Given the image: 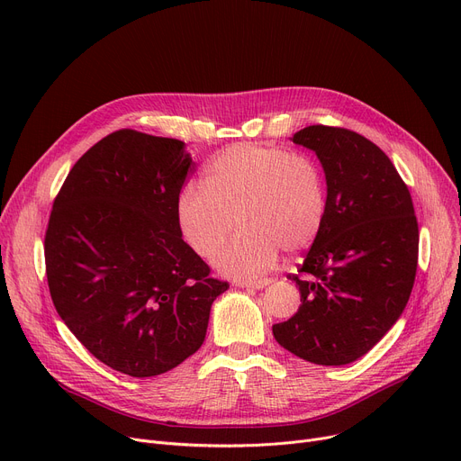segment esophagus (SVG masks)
<instances>
[{
	"instance_id": "34e87169",
	"label": "esophagus",
	"mask_w": 461,
	"mask_h": 461,
	"mask_svg": "<svg viewBox=\"0 0 461 461\" xmlns=\"http://www.w3.org/2000/svg\"><path fill=\"white\" fill-rule=\"evenodd\" d=\"M273 280L271 278H259V280H239L235 285L239 287H247V289H263L265 285H269Z\"/></svg>"
}]
</instances>
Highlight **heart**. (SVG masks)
I'll list each match as a JSON object with an SVG mask.
<instances>
[{
    "label": "heart",
    "instance_id": "obj_1",
    "mask_svg": "<svg viewBox=\"0 0 461 461\" xmlns=\"http://www.w3.org/2000/svg\"><path fill=\"white\" fill-rule=\"evenodd\" d=\"M203 185L181 188L176 214L185 243L212 259L239 224L233 243L218 256L224 275L254 278L269 271L280 249L301 252L327 218V183L312 155L275 145L233 143L205 166Z\"/></svg>",
    "mask_w": 461,
    "mask_h": 461
}]
</instances>
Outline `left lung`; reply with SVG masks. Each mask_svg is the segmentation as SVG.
I'll use <instances>...</instances> for the list:
<instances>
[{
    "label": "left lung",
    "mask_w": 461,
    "mask_h": 461,
    "mask_svg": "<svg viewBox=\"0 0 461 461\" xmlns=\"http://www.w3.org/2000/svg\"><path fill=\"white\" fill-rule=\"evenodd\" d=\"M292 140L323 166L327 218L297 275H287L301 306L273 334L313 365L342 366L366 355L402 316L417 275L419 224L407 185L374 141L325 125Z\"/></svg>",
    "instance_id": "1"
}]
</instances>
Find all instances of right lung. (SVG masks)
Masks as SVG:
<instances>
[{"label": "right lung", "mask_w": 461, "mask_h": 461, "mask_svg": "<svg viewBox=\"0 0 461 461\" xmlns=\"http://www.w3.org/2000/svg\"><path fill=\"white\" fill-rule=\"evenodd\" d=\"M190 172L181 140L123 129L80 157L54 200L44 237L54 306L121 374L160 375L196 353L212 301L230 287L179 231Z\"/></svg>", "instance_id": "1"}]
</instances>
